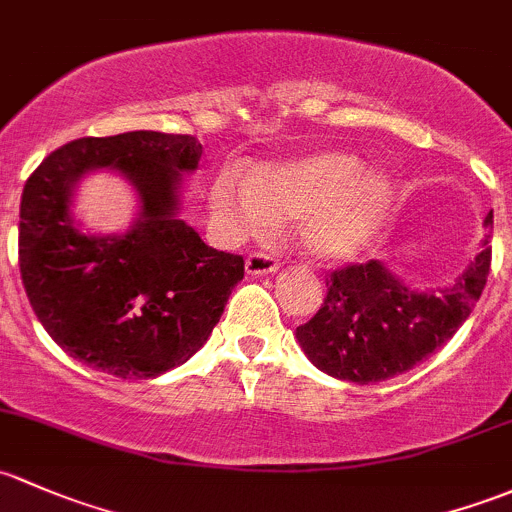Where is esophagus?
<instances>
[{"label":"esophagus","instance_id":"1","mask_svg":"<svg viewBox=\"0 0 512 512\" xmlns=\"http://www.w3.org/2000/svg\"><path fill=\"white\" fill-rule=\"evenodd\" d=\"M279 267H282V262L277 260V257L270 255V252H252V255H247L245 260V270L247 274H270V272H277Z\"/></svg>","mask_w":512,"mask_h":512}]
</instances>
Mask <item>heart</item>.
<instances>
[{
    "label": "heart",
    "instance_id": "heart-1",
    "mask_svg": "<svg viewBox=\"0 0 512 512\" xmlns=\"http://www.w3.org/2000/svg\"><path fill=\"white\" fill-rule=\"evenodd\" d=\"M387 198L390 184L380 171L358 169V159L336 152L260 166L247 184L220 174L208 193L228 238H262L274 233L277 220L301 218L306 250L331 262L358 255L373 240Z\"/></svg>",
    "mask_w": 512,
    "mask_h": 512
}]
</instances>
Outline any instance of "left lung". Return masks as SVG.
I'll return each instance as SVG.
<instances>
[{
  "mask_svg": "<svg viewBox=\"0 0 512 512\" xmlns=\"http://www.w3.org/2000/svg\"><path fill=\"white\" fill-rule=\"evenodd\" d=\"M486 228H493V211ZM491 252L486 235L469 270L441 292H412L378 260L331 270L324 304L297 328L301 348L316 368L348 383H380L407 373L469 319L491 272Z\"/></svg>",
  "mask_w": 512,
  "mask_h": 512,
  "instance_id": "1",
  "label": "left lung"
}]
</instances>
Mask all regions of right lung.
<instances>
[{
  "label": "right lung",
  "mask_w": 512,
  "mask_h": 512,
  "mask_svg": "<svg viewBox=\"0 0 512 512\" xmlns=\"http://www.w3.org/2000/svg\"><path fill=\"white\" fill-rule=\"evenodd\" d=\"M203 147L191 134L83 137L48 154L29 176L19 211V270L48 336L90 368L149 380L186 363L211 336L245 260L218 252L176 215L181 171ZM120 168L143 215L122 239L72 228L70 188L90 168Z\"/></svg>",
  "instance_id": "add662e5"
}]
</instances>
